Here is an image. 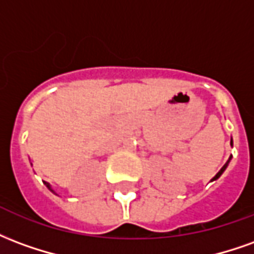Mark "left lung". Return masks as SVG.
<instances>
[{
  "label": "left lung",
  "mask_w": 254,
  "mask_h": 254,
  "mask_svg": "<svg viewBox=\"0 0 254 254\" xmlns=\"http://www.w3.org/2000/svg\"><path fill=\"white\" fill-rule=\"evenodd\" d=\"M230 144H231V147H233V138H231V141H230ZM231 158H233V156H230L229 160H227V162H226V163H224L223 167H222V169H220V170H219L218 173H216V176L213 177L212 180H211V182H212V181H216V180H218L219 177H220V176H222V174H223L224 170H226V169H227V166H229V163H230V160H231Z\"/></svg>",
  "instance_id": "left-lung-1"
}]
</instances>
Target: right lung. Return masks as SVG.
Returning <instances> with one entry per match:
<instances>
[{"mask_svg": "<svg viewBox=\"0 0 254 254\" xmlns=\"http://www.w3.org/2000/svg\"><path fill=\"white\" fill-rule=\"evenodd\" d=\"M45 185H46V187L49 188V190L53 191V193H54V194H57V193H56V191L53 190V189H52V185H50V184H49V182H45Z\"/></svg>", "mask_w": 254, "mask_h": 254, "instance_id": "right-lung-1", "label": "right lung"}]
</instances>
